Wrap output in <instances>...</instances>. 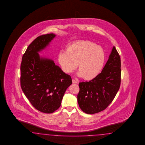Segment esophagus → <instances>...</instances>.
Segmentation results:
<instances>
[{"label": "esophagus", "instance_id": "1", "mask_svg": "<svg viewBox=\"0 0 145 145\" xmlns=\"http://www.w3.org/2000/svg\"><path fill=\"white\" fill-rule=\"evenodd\" d=\"M72 82H73V84H78V82L76 80H74V79H72Z\"/></svg>", "mask_w": 145, "mask_h": 145}]
</instances>
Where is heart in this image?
<instances>
[{
  "instance_id": "b5f03b06",
  "label": "heart",
  "mask_w": 145,
  "mask_h": 145,
  "mask_svg": "<svg viewBox=\"0 0 145 145\" xmlns=\"http://www.w3.org/2000/svg\"><path fill=\"white\" fill-rule=\"evenodd\" d=\"M105 59L104 49L90 41L70 44L66 52L61 51L58 55V63L65 73H72L78 64L77 74L87 80L95 79L101 73Z\"/></svg>"
}]
</instances>
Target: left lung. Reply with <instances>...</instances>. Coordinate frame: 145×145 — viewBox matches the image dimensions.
Wrapping results in <instances>:
<instances>
[{"label":"left lung","mask_w":145,"mask_h":145,"mask_svg":"<svg viewBox=\"0 0 145 145\" xmlns=\"http://www.w3.org/2000/svg\"><path fill=\"white\" fill-rule=\"evenodd\" d=\"M121 59L113 47L101 73L89 81L79 83L78 102L87 114H95L106 109L114 99L121 84Z\"/></svg>","instance_id":"obj_1"}]
</instances>
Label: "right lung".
Returning <instances> with one entry per match:
<instances>
[{"label":"right lung","mask_w":145,"mask_h":145,"mask_svg":"<svg viewBox=\"0 0 145 145\" xmlns=\"http://www.w3.org/2000/svg\"><path fill=\"white\" fill-rule=\"evenodd\" d=\"M56 36L50 33L37 37L27 47L21 65L23 92L35 109L48 114L61 106L66 89L72 84L70 75L53 59L39 54Z\"/></svg>","instance_id":"1"}]
</instances>
